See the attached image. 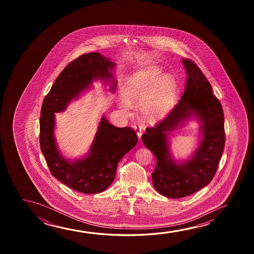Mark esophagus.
I'll return each mask as SVG.
<instances>
[{
	"instance_id": "obj_1",
	"label": "esophagus",
	"mask_w": 254,
	"mask_h": 254,
	"mask_svg": "<svg viewBox=\"0 0 254 254\" xmlns=\"http://www.w3.org/2000/svg\"><path fill=\"white\" fill-rule=\"evenodd\" d=\"M132 127L133 129L135 130L136 133H137V136L140 138L141 135H142V129L140 127V126L139 125H133L132 126Z\"/></svg>"
}]
</instances>
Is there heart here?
Here are the masks:
<instances>
[{
	"label": "heart",
	"instance_id": "b5f03b06",
	"mask_svg": "<svg viewBox=\"0 0 254 254\" xmlns=\"http://www.w3.org/2000/svg\"><path fill=\"white\" fill-rule=\"evenodd\" d=\"M161 74L160 67L150 66L129 77L123 90L125 100L119 101L123 112L129 113L131 104L139 102L144 121L156 122L164 118L174 106L177 82L173 74Z\"/></svg>",
	"mask_w": 254,
	"mask_h": 254
}]
</instances>
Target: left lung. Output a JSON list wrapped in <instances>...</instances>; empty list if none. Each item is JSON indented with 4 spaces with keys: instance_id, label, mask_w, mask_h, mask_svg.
Wrapping results in <instances>:
<instances>
[{
    "instance_id": "8db88e82",
    "label": "left lung",
    "mask_w": 254,
    "mask_h": 254,
    "mask_svg": "<svg viewBox=\"0 0 254 254\" xmlns=\"http://www.w3.org/2000/svg\"><path fill=\"white\" fill-rule=\"evenodd\" d=\"M182 63L188 75L185 92L174 109L142 135L143 144L156 158L152 174L155 190L167 198H183L208 185L215 175L225 147L222 106L212 87L191 60ZM195 116L201 122L202 140L191 158L178 164L170 155L168 135Z\"/></svg>"
}]
</instances>
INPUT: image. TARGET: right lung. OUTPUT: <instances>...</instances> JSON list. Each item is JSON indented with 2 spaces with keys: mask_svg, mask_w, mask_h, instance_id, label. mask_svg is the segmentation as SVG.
Wrapping results in <instances>:
<instances>
[{
  "mask_svg": "<svg viewBox=\"0 0 254 254\" xmlns=\"http://www.w3.org/2000/svg\"><path fill=\"white\" fill-rule=\"evenodd\" d=\"M115 65L100 53L84 54L62 71L42 103L40 146L49 170L63 184L83 193H99L112 184L119 161L135 146L138 137L131 127H116L103 115L87 156L67 160L60 153L54 135L55 113L64 111L94 80H113ZM115 87L114 80L112 90Z\"/></svg>",
  "mask_w": 254,
  "mask_h": 254,
  "instance_id": "1",
  "label": "right lung"
}]
</instances>
